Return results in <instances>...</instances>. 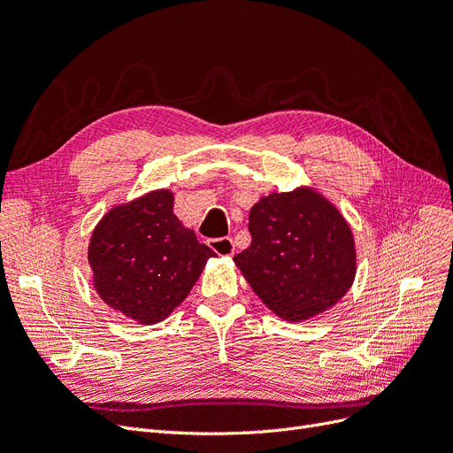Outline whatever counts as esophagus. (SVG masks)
I'll use <instances>...</instances> for the list:
<instances>
[{
  "instance_id": "34e87169",
  "label": "esophagus",
  "mask_w": 453,
  "mask_h": 453,
  "mask_svg": "<svg viewBox=\"0 0 453 453\" xmlns=\"http://www.w3.org/2000/svg\"><path fill=\"white\" fill-rule=\"evenodd\" d=\"M210 248L217 253V255H234V242L232 238H219V240H210Z\"/></svg>"
}]
</instances>
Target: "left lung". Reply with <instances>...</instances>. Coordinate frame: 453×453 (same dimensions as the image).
Segmentation results:
<instances>
[{"mask_svg": "<svg viewBox=\"0 0 453 453\" xmlns=\"http://www.w3.org/2000/svg\"><path fill=\"white\" fill-rule=\"evenodd\" d=\"M250 234L251 245L234 263L281 319H310L349 291L357 272L351 228L313 188L260 198L250 211Z\"/></svg>", "mask_w": 453, "mask_h": 453, "instance_id": "8db88e82", "label": "left lung"}]
</instances>
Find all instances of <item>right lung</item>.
Instances as JSON below:
<instances>
[{
  "instance_id": "add662e5",
  "label": "right lung",
  "mask_w": 453,
  "mask_h": 453,
  "mask_svg": "<svg viewBox=\"0 0 453 453\" xmlns=\"http://www.w3.org/2000/svg\"><path fill=\"white\" fill-rule=\"evenodd\" d=\"M215 253L173 215L170 190L117 205L94 228L88 263L107 306L142 325L166 319Z\"/></svg>"
}]
</instances>
